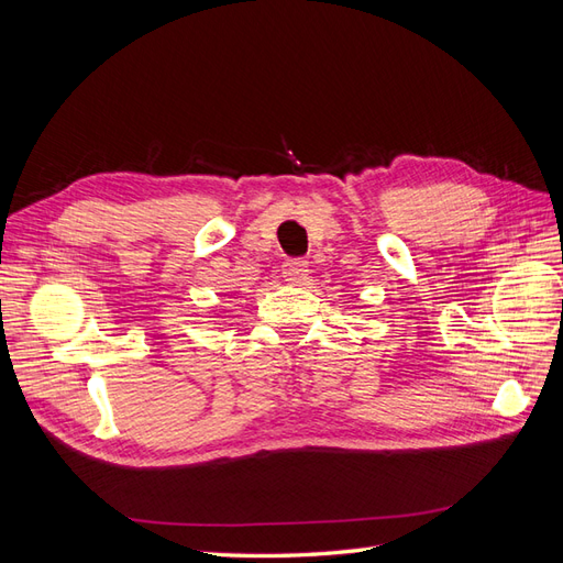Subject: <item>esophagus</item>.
<instances>
[{
	"mask_svg": "<svg viewBox=\"0 0 563 563\" xmlns=\"http://www.w3.org/2000/svg\"><path fill=\"white\" fill-rule=\"evenodd\" d=\"M308 263L305 261H300V258H288V261H284V265H282V275H284V279L288 282V284H294V286H300V284H305V279H308Z\"/></svg>",
	"mask_w": 563,
	"mask_h": 563,
	"instance_id": "esophagus-1",
	"label": "esophagus"
}]
</instances>
